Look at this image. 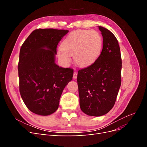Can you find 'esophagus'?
Masks as SVG:
<instances>
[{
	"instance_id": "34e87169",
	"label": "esophagus",
	"mask_w": 147,
	"mask_h": 147,
	"mask_svg": "<svg viewBox=\"0 0 147 147\" xmlns=\"http://www.w3.org/2000/svg\"><path fill=\"white\" fill-rule=\"evenodd\" d=\"M77 77V72H74V75H73V78L74 79H76Z\"/></svg>"
}]
</instances>
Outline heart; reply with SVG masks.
I'll list each match as a JSON object with an SVG mask.
<instances>
[{
  "mask_svg": "<svg viewBox=\"0 0 147 147\" xmlns=\"http://www.w3.org/2000/svg\"><path fill=\"white\" fill-rule=\"evenodd\" d=\"M102 46L100 35L94 30L80 29L70 33L62 43L57 56L67 65L70 56H74L75 63L86 67L92 64L99 57Z\"/></svg>",
  "mask_w": 147,
  "mask_h": 147,
  "instance_id": "b5f03b06",
  "label": "heart"
}]
</instances>
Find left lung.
I'll return each mask as SVG.
<instances>
[{
    "label": "left lung",
    "instance_id": "1",
    "mask_svg": "<svg viewBox=\"0 0 147 147\" xmlns=\"http://www.w3.org/2000/svg\"><path fill=\"white\" fill-rule=\"evenodd\" d=\"M103 48L94 63L78 70L77 83L80 106L90 116L107 113L116 101L121 83L122 61L117 38L106 28L99 26Z\"/></svg>",
    "mask_w": 147,
    "mask_h": 147
}]
</instances>
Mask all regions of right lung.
Wrapping results in <instances>:
<instances>
[{
    "mask_svg": "<svg viewBox=\"0 0 147 147\" xmlns=\"http://www.w3.org/2000/svg\"><path fill=\"white\" fill-rule=\"evenodd\" d=\"M67 30H34L22 45L18 65L19 89L25 105L43 116L55 112L65 86L72 80L74 70L55 64L58 43Z\"/></svg>",
    "mask_w": 147,
    "mask_h": 147,
    "instance_id": "right-lung-1",
    "label": "right lung"
}]
</instances>
